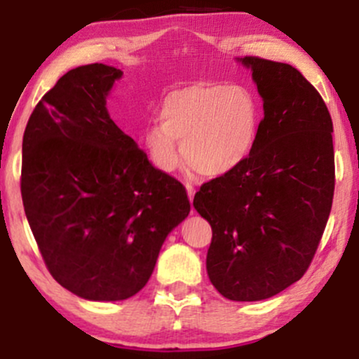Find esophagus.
Here are the masks:
<instances>
[{
	"mask_svg": "<svg viewBox=\"0 0 359 359\" xmlns=\"http://www.w3.org/2000/svg\"><path fill=\"white\" fill-rule=\"evenodd\" d=\"M185 189H187V196H189V201H191V203H192V201H194V196H196V189H194L191 184H187V185H185Z\"/></svg>",
	"mask_w": 359,
	"mask_h": 359,
	"instance_id": "34e87169",
	"label": "esophagus"
}]
</instances>
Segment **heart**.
<instances>
[{
	"instance_id": "1",
	"label": "heart",
	"mask_w": 359,
	"mask_h": 359,
	"mask_svg": "<svg viewBox=\"0 0 359 359\" xmlns=\"http://www.w3.org/2000/svg\"><path fill=\"white\" fill-rule=\"evenodd\" d=\"M156 121L143 143L150 162L170 174L182 156L209 179L233 174L253 154L259 109L248 89L217 82H197L167 93L156 108Z\"/></svg>"
}]
</instances>
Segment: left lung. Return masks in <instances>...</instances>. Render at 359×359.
Returning <instances> with one entry per match:
<instances>
[{"mask_svg":"<svg viewBox=\"0 0 359 359\" xmlns=\"http://www.w3.org/2000/svg\"><path fill=\"white\" fill-rule=\"evenodd\" d=\"M263 100L253 154L201 185L194 208L212 228L209 280L238 302L270 299L306 273L334 196L332 119L297 69L243 57Z\"/></svg>","mask_w":359,"mask_h":359,"instance_id":"8db88e82","label":"left lung"}]
</instances>
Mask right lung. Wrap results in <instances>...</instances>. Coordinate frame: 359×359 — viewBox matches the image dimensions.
<instances>
[{
    "mask_svg": "<svg viewBox=\"0 0 359 359\" xmlns=\"http://www.w3.org/2000/svg\"><path fill=\"white\" fill-rule=\"evenodd\" d=\"M121 76L104 64L64 74L35 106L22 147L23 208L45 265L96 302L138 294L191 211L184 185L109 118L106 97Z\"/></svg>",
    "mask_w": 359,
    "mask_h": 359,
    "instance_id": "right-lung-1",
    "label": "right lung"
}]
</instances>
